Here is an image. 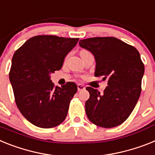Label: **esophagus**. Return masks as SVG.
Listing matches in <instances>:
<instances>
[{
  "label": "esophagus",
  "instance_id": "esophagus-1",
  "mask_svg": "<svg viewBox=\"0 0 155 155\" xmlns=\"http://www.w3.org/2000/svg\"><path fill=\"white\" fill-rule=\"evenodd\" d=\"M77 88H78V91H84V90L85 89V87H84V85H82V84H78Z\"/></svg>",
  "mask_w": 155,
  "mask_h": 155
}]
</instances>
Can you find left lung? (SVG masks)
Masks as SVG:
<instances>
[{
  "mask_svg": "<svg viewBox=\"0 0 155 155\" xmlns=\"http://www.w3.org/2000/svg\"><path fill=\"white\" fill-rule=\"evenodd\" d=\"M80 47L90 51L96 62L94 75L108 80L102 94L87 87L85 103L88 119L102 128L121 124L133 111L141 93L144 65L140 53L132 45L114 37L80 40Z\"/></svg>",
  "mask_w": 155,
  "mask_h": 155,
  "instance_id": "left-lung-1",
  "label": "left lung"
}]
</instances>
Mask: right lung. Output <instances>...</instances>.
Wrapping results in <instances>:
<instances>
[{"mask_svg": "<svg viewBox=\"0 0 155 155\" xmlns=\"http://www.w3.org/2000/svg\"><path fill=\"white\" fill-rule=\"evenodd\" d=\"M79 38L54 35L31 38L15 52L9 80L16 106L31 124L42 128L59 125L64 120L77 85L68 82L55 87L50 75L62 68L67 54Z\"/></svg>", "mask_w": 155, "mask_h": 155, "instance_id": "obj_1", "label": "right lung"}]
</instances>
